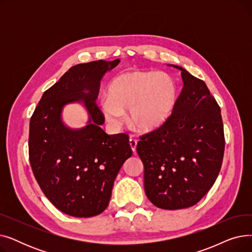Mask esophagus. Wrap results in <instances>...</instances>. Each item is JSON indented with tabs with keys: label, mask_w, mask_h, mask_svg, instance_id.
<instances>
[{
	"label": "esophagus",
	"mask_w": 252,
	"mask_h": 252,
	"mask_svg": "<svg viewBox=\"0 0 252 252\" xmlns=\"http://www.w3.org/2000/svg\"><path fill=\"white\" fill-rule=\"evenodd\" d=\"M129 147L131 149V151H133L134 153H136V149H137V141L136 140H133V139H129Z\"/></svg>",
	"instance_id": "esophagus-1"
}]
</instances>
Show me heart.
Here are the masks:
<instances>
[{"mask_svg":"<svg viewBox=\"0 0 252 252\" xmlns=\"http://www.w3.org/2000/svg\"><path fill=\"white\" fill-rule=\"evenodd\" d=\"M176 103L177 87L168 74L129 70L111 79L99 108L113 127H121L128 113L129 125L136 130L151 133L168 121Z\"/></svg>","mask_w":252,"mask_h":252,"instance_id":"obj_1","label":"heart"}]
</instances>
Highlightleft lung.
Returning <instances> with one entry per match:
<instances>
[{"mask_svg":"<svg viewBox=\"0 0 252 252\" xmlns=\"http://www.w3.org/2000/svg\"><path fill=\"white\" fill-rule=\"evenodd\" d=\"M184 84L173 114L158 129L141 137L148 199L168 210L193 206L209 191L220 170L224 137L220 108L206 84L179 65Z\"/></svg>","mask_w":252,"mask_h":252,"instance_id":"8db88e82","label":"left lung"}]
</instances>
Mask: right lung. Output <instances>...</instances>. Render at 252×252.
<instances>
[{"label": "right lung", "instance_id": "1", "mask_svg": "<svg viewBox=\"0 0 252 252\" xmlns=\"http://www.w3.org/2000/svg\"><path fill=\"white\" fill-rule=\"evenodd\" d=\"M121 62L98 60L76 64L48 89L30 123V161L48 199L75 218L100 215L109 204L114 180L131 156L127 136L107 135L96 106L103 76ZM78 102L88 114L86 126L66 125L62 112Z\"/></svg>", "mask_w": 252, "mask_h": 252}]
</instances>
